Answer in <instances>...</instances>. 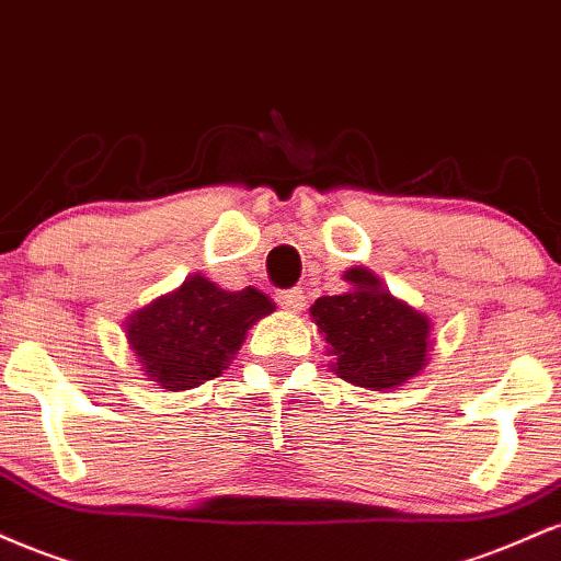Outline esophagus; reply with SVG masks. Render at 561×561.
<instances>
[{
    "label": "esophagus",
    "mask_w": 561,
    "mask_h": 561,
    "mask_svg": "<svg viewBox=\"0 0 561 561\" xmlns=\"http://www.w3.org/2000/svg\"><path fill=\"white\" fill-rule=\"evenodd\" d=\"M278 305L286 309V312H301V307H305V294L299 291V288H288V291H280L278 296Z\"/></svg>",
    "instance_id": "1"
}]
</instances>
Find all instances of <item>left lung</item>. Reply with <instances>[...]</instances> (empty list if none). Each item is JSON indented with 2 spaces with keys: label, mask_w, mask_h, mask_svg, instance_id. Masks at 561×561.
I'll use <instances>...</instances> for the list:
<instances>
[{
  "label": "left lung",
  "mask_w": 561,
  "mask_h": 561,
  "mask_svg": "<svg viewBox=\"0 0 561 561\" xmlns=\"http://www.w3.org/2000/svg\"><path fill=\"white\" fill-rule=\"evenodd\" d=\"M346 291L320 296L309 318L325 339L331 370L370 391L399 388L431 362L433 322L393 296L367 267H348Z\"/></svg>",
  "instance_id": "obj_1"
}]
</instances>
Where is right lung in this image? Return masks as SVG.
Here are the masks:
<instances>
[{"label":"right lung","instance_id":"add662e5","mask_svg":"<svg viewBox=\"0 0 561 561\" xmlns=\"http://www.w3.org/2000/svg\"><path fill=\"white\" fill-rule=\"evenodd\" d=\"M270 312L273 299L256 288L226 291L194 273L175 291L136 309L125 320V341L147 380L188 391L226 370L249 328Z\"/></svg>","mask_w":561,"mask_h":561}]
</instances>
